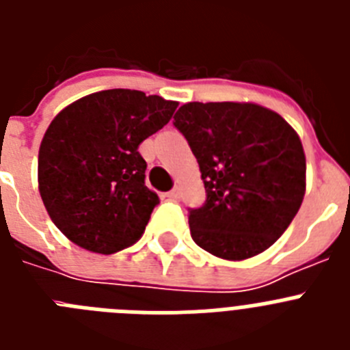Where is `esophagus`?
I'll list each match as a JSON object with an SVG mask.
<instances>
[{
    "mask_svg": "<svg viewBox=\"0 0 350 350\" xmlns=\"http://www.w3.org/2000/svg\"><path fill=\"white\" fill-rule=\"evenodd\" d=\"M166 196H168L170 200H178V198H180V187H178V185H175V187H173L170 193H166Z\"/></svg>",
    "mask_w": 350,
    "mask_h": 350,
    "instance_id": "34e87169",
    "label": "esophagus"
}]
</instances>
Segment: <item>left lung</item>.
<instances>
[{"label": "left lung", "instance_id": "left-lung-1", "mask_svg": "<svg viewBox=\"0 0 350 350\" xmlns=\"http://www.w3.org/2000/svg\"><path fill=\"white\" fill-rule=\"evenodd\" d=\"M198 159L206 200L189 208L191 237L210 254L242 261L273 245L305 196L296 131L254 103H185L173 117Z\"/></svg>", "mask_w": 350, "mask_h": 350}]
</instances>
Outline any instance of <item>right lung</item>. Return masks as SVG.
<instances>
[{"label":"right lung","mask_w":350,"mask_h":350,"mask_svg":"<svg viewBox=\"0 0 350 350\" xmlns=\"http://www.w3.org/2000/svg\"><path fill=\"white\" fill-rule=\"evenodd\" d=\"M177 107L161 96L108 89L55 116L40 145L38 189L68 240L113 254L144 234L159 198L145 185L147 163L138 147Z\"/></svg>","instance_id":"right-lung-1"}]
</instances>
